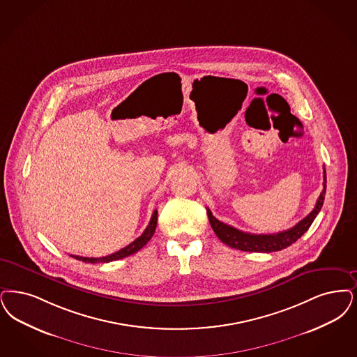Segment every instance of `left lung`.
<instances>
[{
	"instance_id": "8db88e82",
	"label": "left lung",
	"mask_w": 357,
	"mask_h": 357,
	"mask_svg": "<svg viewBox=\"0 0 357 357\" xmlns=\"http://www.w3.org/2000/svg\"><path fill=\"white\" fill-rule=\"evenodd\" d=\"M323 191L319 197V199L314 204V210L307 215L303 220H300L296 226L292 229L282 231L278 234H250V232H243L241 229H235L232 226H229L215 218L210 208H207V215L210 225L214 229L216 236L227 244L231 248H236L241 251H248V252H273V251H280L283 248H287L292 243L296 242L300 236L311 227L314 218L320 213L323 203H324V197H326V187H327V176H326V170H324V182H323Z\"/></svg>"
}]
</instances>
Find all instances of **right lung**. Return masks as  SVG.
<instances>
[{
  "mask_svg": "<svg viewBox=\"0 0 357 357\" xmlns=\"http://www.w3.org/2000/svg\"><path fill=\"white\" fill-rule=\"evenodd\" d=\"M157 220L158 211L155 210V211L153 213L151 219H150L149 226L143 231L142 235H141L139 238H137L134 242L130 243L125 248L116 251V252L109 255V257H78V255H70V257H74V259H78V260H82V261H85V263H109V261H113V260H118V259H123V257H130V255L135 254L137 251H139L143 245L147 244V242L151 239V236L154 235L155 229H157Z\"/></svg>",
  "mask_w": 357,
  "mask_h": 357,
  "instance_id": "add662e5",
  "label": "right lung"
}]
</instances>
